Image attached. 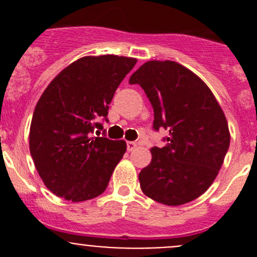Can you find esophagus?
I'll use <instances>...</instances> for the list:
<instances>
[{
    "mask_svg": "<svg viewBox=\"0 0 257 257\" xmlns=\"http://www.w3.org/2000/svg\"><path fill=\"white\" fill-rule=\"evenodd\" d=\"M136 147L137 143H134V142H126V149H128V152H132Z\"/></svg>",
    "mask_w": 257,
    "mask_h": 257,
    "instance_id": "34e87169",
    "label": "esophagus"
}]
</instances>
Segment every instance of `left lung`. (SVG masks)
I'll use <instances>...</instances> for the list:
<instances>
[{"mask_svg": "<svg viewBox=\"0 0 257 257\" xmlns=\"http://www.w3.org/2000/svg\"><path fill=\"white\" fill-rule=\"evenodd\" d=\"M139 84L154 110L153 129L169 136L153 147L152 162L139 173L142 191L169 206L205 193L216 178L230 145L226 118L208 85L173 61H149L129 79Z\"/></svg>", "mask_w": 257, "mask_h": 257, "instance_id": "obj_1", "label": "left lung"}]
</instances>
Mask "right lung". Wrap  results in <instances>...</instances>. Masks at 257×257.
<instances>
[{"instance_id": "1", "label": "right lung", "mask_w": 257, "mask_h": 257, "mask_svg": "<svg viewBox=\"0 0 257 257\" xmlns=\"http://www.w3.org/2000/svg\"><path fill=\"white\" fill-rule=\"evenodd\" d=\"M137 59L87 56L56 77L41 95L30 128V152L45 185L57 196L85 201L107 189L126 150L124 141L94 137L108 121L116 88Z\"/></svg>"}]
</instances>
